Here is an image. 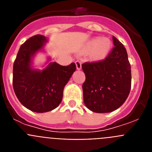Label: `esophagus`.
<instances>
[{
    "mask_svg": "<svg viewBox=\"0 0 152 152\" xmlns=\"http://www.w3.org/2000/svg\"><path fill=\"white\" fill-rule=\"evenodd\" d=\"M75 64H76V67H77V70L81 69V62L80 61H76Z\"/></svg>",
    "mask_w": 152,
    "mask_h": 152,
    "instance_id": "1",
    "label": "esophagus"
}]
</instances>
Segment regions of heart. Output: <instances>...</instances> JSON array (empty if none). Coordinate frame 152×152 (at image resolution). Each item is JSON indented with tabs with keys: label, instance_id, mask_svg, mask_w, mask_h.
<instances>
[{
	"label": "heart",
	"instance_id": "obj_1",
	"mask_svg": "<svg viewBox=\"0 0 152 152\" xmlns=\"http://www.w3.org/2000/svg\"><path fill=\"white\" fill-rule=\"evenodd\" d=\"M86 48L88 50H92L95 58H103L110 53L112 48V42L109 39L94 38L90 40Z\"/></svg>",
	"mask_w": 152,
	"mask_h": 152
}]
</instances>
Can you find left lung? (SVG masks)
Here are the masks:
<instances>
[{
	"mask_svg": "<svg viewBox=\"0 0 152 152\" xmlns=\"http://www.w3.org/2000/svg\"><path fill=\"white\" fill-rule=\"evenodd\" d=\"M114 47L105 59L85 62L82 85L84 104L99 113L116 110L125 103L131 90V65L124 45L113 36Z\"/></svg>",
	"mask_w": 152,
	"mask_h": 152,
	"instance_id": "left-lung-1",
	"label": "left lung"
}]
</instances>
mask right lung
<instances>
[{"label":"right lung","instance_id":"1","mask_svg":"<svg viewBox=\"0 0 152 152\" xmlns=\"http://www.w3.org/2000/svg\"><path fill=\"white\" fill-rule=\"evenodd\" d=\"M46 42L42 35L28 39L21 45L13 63V87L16 96L24 107L36 113L49 112L59 105L64 86L76 70L75 63L62 66L50 62L42 71L32 68L33 58L43 49Z\"/></svg>","mask_w":152,"mask_h":152}]
</instances>
